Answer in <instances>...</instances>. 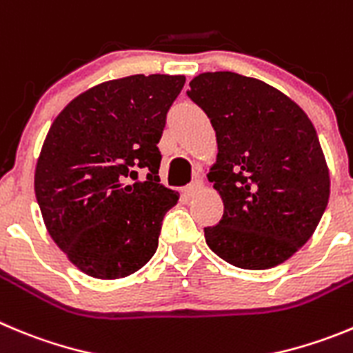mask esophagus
I'll return each mask as SVG.
<instances>
[{"instance_id": "obj_1", "label": "esophagus", "mask_w": 353, "mask_h": 353, "mask_svg": "<svg viewBox=\"0 0 353 353\" xmlns=\"http://www.w3.org/2000/svg\"><path fill=\"white\" fill-rule=\"evenodd\" d=\"M201 189H203V182H201V180H194L192 183H189V185H187L185 189H183V192H185V196L192 198V196H196V194H198Z\"/></svg>"}]
</instances>
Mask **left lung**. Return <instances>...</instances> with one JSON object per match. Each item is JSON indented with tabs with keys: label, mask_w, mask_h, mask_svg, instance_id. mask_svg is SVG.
<instances>
[{
	"label": "left lung",
	"mask_w": 353,
	"mask_h": 353,
	"mask_svg": "<svg viewBox=\"0 0 353 353\" xmlns=\"http://www.w3.org/2000/svg\"><path fill=\"white\" fill-rule=\"evenodd\" d=\"M189 85L219 148L208 180L224 215L205 228L206 245L241 270L285 263L312 238L331 192L312 121L289 96L232 71L201 73Z\"/></svg>",
	"instance_id": "left-lung-1"
}]
</instances>
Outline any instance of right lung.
Returning a JSON list of instances; mask_svg holds the SVG:
<instances>
[{
  "label": "right lung",
  "instance_id": "obj_1",
  "mask_svg": "<svg viewBox=\"0 0 353 353\" xmlns=\"http://www.w3.org/2000/svg\"><path fill=\"white\" fill-rule=\"evenodd\" d=\"M183 83V75L108 80L71 99L52 122L34 194L48 234L82 273L129 276L157 250L164 213L179 201L159 183L157 143Z\"/></svg>",
  "mask_w": 353,
  "mask_h": 353
}]
</instances>
